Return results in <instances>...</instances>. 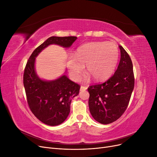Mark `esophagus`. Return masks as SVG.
<instances>
[{"label": "esophagus", "mask_w": 157, "mask_h": 157, "mask_svg": "<svg viewBox=\"0 0 157 157\" xmlns=\"http://www.w3.org/2000/svg\"><path fill=\"white\" fill-rule=\"evenodd\" d=\"M87 88H87L86 86H80V91H84V90H86Z\"/></svg>", "instance_id": "34e87169"}]
</instances>
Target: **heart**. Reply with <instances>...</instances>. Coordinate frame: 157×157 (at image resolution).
I'll return each mask as SVG.
<instances>
[{"instance_id":"1","label":"heart","mask_w":157,"mask_h":157,"mask_svg":"<svg viewBox=\"0 0 157 157\" xmlns=\"http://www.w3.org/2000/svg\"><path fill=\"white\" fill-rule=\"evenodd\" d=\"M118 49L112 42H92L79 46L75 56L69 55L67 66L74 80H78L86 65V71L97 81L108 78L118 59Z\"/></svg>"}]
</instances>
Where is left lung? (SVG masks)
Here are the masks:
<instances>
[{
	"label": "left lung",
	"instance_id": "left-lung-1",
	"mask_svg": "<svg viewBox=\"0 0 157 157\" xmlns=\"http://www.w3.org/2000/svg\"><path fill=\"white\" fill-rule=\"evenodd\" d=\"M118 46L121 59L115 73L104 83L88 88L90 112L95 120L103 124H110L122 116L134 87L132 60L122 46Z\"/></svg>",
	"mask_w": 157,
	"mask_h": 157
}]
</instances>
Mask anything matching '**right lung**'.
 <instances>
[{
  "label": "right lung",
  "instance_id": "1",
  "mask_svg": "<svg viewBox=\"0 0 157 157\" xmlns=\"http://www.w3.org/2000/svg\"><path fill=\"white\" fill-rule=\"evenodd\" d=\"M76 36H51L33 51L28 59L23 75V85L28 105L34 115L49 126L63 123L70 113L71 99L79 93L80 86L65 75L52 80L40 78L35 70L36 58L51 44L69 48ZM66 72V71H65Z\"/></svg>",
  "mask_w": 157,
  "mask_h": 157
}]
</instances>
